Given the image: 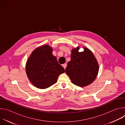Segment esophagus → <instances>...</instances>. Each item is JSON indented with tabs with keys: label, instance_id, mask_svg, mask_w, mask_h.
Returning a JSON list of instances; mask_svg holds the SVG:
<instances>
[{
	"label": "esophagus",
	"instance_id": "1",
	"mask_svg": "<svg viewBox=\"0 0 125 125\" xmlns=\"http://www.w3.org/2000/svg\"><path fill=\"white\" fill-rule=\"evenodd\" d=\"M62 66H63V68L65 69L66 68V67H67V64H66V63H65V64H63V65H62Z\"/></svg>",
	"mask_w": 125,
	"mask_h": 125
}]
</instances>
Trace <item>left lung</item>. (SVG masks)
<instances>
[{
  "instance_id": "left-lung-1",
  "label": "left lung",
  "mask_w": 125,
  "mask_h": 125,
  "mask_svg": "<svg viewBox=\"0 0 125 125\" xmlns=\"http://www.w3.org/2000/svg\"><path fill=\"white\" fill-rule=\"evenodd\" d=\"M78 46L71 51V60L68 62L65 72L72 83L81 86L91 84L96 79L99 71V65L93 53L86 47L79 52Z\"/></svg>"
}]
</instances>
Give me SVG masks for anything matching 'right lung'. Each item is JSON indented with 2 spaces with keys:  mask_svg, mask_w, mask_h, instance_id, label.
Wrapping results in <instances>:
<instances>
[{
  "mask_svg": "<svg viewBox=\"0 0 125 125\" xmlns=\"http://www.w3.org/2000/svg\"><path fill=\"white\" fill-rule=\"evenodd\" d=\"M49 45L35 48L26 64V72L29 81L36 87L45 89L57 82L58 76L65 72L64 68L52 54Z\"/></svg>",
  "mask_w": 125,
  "mask_h": 125,
  "instance_id": "1",
  "label": "right lung"
}]
</instances>
